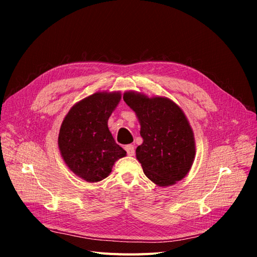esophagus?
<instances>
[{"label":"esophagus","mask_w":257,"mask_h":257,"mask_svg":"<svg viewBox=\"0 0 257 257\" xmlns=\"http://www.w3.org/2000/svg\"><path fill=\"white\" fill-rule=\"evenodd\" d=\"M125 150H126L128 156H134L135 155V147H134V145H126L125 146Z\"/></svg>","instance_id":"esophagus-1"}]
</instances>
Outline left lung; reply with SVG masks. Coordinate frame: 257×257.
Returning a JSON list of instances; mask_svg holds the SVG:
<instances>
[{
  "label": "left lung",
  "instance_id": "8db88e82",
  "mask_svg": "<svg viewBox=\"0 0 257 257\" xmlns=\"http://www.w3.org/2000/svg\"><path fill=\"white\" fill-rule=\"evenodd\" d=\"M122 98L140 121L143 143L136 155L146 177L159 187L185 178L195 158V141L184 111L167 97L129 90Z\"/></svg>",
  "mask_w": 257,
  "mask_h": 257
}]
</instances>
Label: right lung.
Returning <instances> with one entry per match:
<instances>
[{
    "instance_id": "1",
    "label": "right lung",
    "mask_w": 257,
    "mask_h": 257,
    "mask_svg": "<svg viewBox=\"0 0 257 257\" xmlns=\"http://www.w3.org/2000/svg\"><path fill=\"white\" fill-rule=\"evenodd\" d=\"M120 99V92H97L74 104L62 122L57 140L62 158L87 183L109 176L114 163L127 154L107 127Z\"/></svg>"
}]
</instances>
